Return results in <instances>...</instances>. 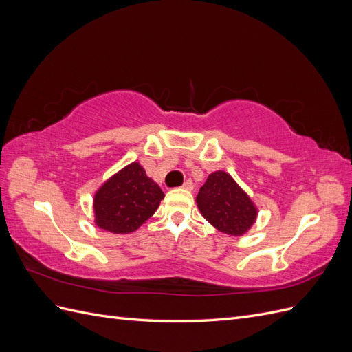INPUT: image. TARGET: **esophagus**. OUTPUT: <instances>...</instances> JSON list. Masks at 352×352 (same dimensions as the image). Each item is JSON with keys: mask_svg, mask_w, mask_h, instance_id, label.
<instances>
[{"mask_svg": "<svg viewBox=\"0 0 352 352\" xmlns=\"http://www.w3.org/2000/svg\"><path fill=\"white\" fill-rule=\"evenodd\" d=\"M182 188H184V189H188V190H192V189H194V184H192V180H190V179L185 180V184L182 185Z\"/></svg>", "mask_w": 352, "mask_h": 352, "instance_id": "obj_1", "label": "esophagus"}]
</instances>
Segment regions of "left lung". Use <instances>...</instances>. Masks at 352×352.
Here are the masks:
<instances>
[{
  "label": "left lung",
  "mask_w": 352,
  "mask_h": 352,
  "mask_svg": "<svg viewBox=\"0 0 352 352\" xmlns=\"http://www.w3.org/2000/svg\"><path fill=\"white\" fill-rule=\"evenodd\" d=\"M197 204L206 220L232 236L243 235L257 217L248 195L225 172L208 176L197 195Z\"/></svg>",
  "instance_id": "8db88e82"
}]
</instances>
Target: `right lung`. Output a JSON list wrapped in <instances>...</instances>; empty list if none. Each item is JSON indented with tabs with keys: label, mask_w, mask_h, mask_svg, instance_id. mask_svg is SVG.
I'll return each mask as SVG.
<instances>
[{
	"label": "right lung",
	"mask_w": 352,
	"mask_h": 352,
	"mask_svg": "<svg viewBox=\"0 0 352 352\" xmlns=\"http://www.w3.org/2000/svg\"><path fill=\"white\" fill-rule=\"evenodd\" d=\"M164 198L163 190L132 163L105 182L95 195L97 225L113 233H129L150 219Z\"/></svg>",
	"instance_id": "obj_1"
}]
</instances>
